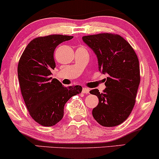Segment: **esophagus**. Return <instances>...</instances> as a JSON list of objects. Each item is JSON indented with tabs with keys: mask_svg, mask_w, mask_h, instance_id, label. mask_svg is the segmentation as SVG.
Instances as JSON below:
<instances>
[{
	"mask_svg": "<svg viewBox=\"0 0 159 159\" xmlns=\"http://www.w3.org/2000/svg\"><path fill=\"white\" fill-rule=\"evenodd\" d=\"M82 92L84 93H86V94H88L89 93V89H88L87 87H84L83 89H82Z\"/></svg>",
	"mask_w": 159,
	"mask_h": 159,
	"instance_id": "esophagus-1",
	"label": "esophagus"
}]
</instances>
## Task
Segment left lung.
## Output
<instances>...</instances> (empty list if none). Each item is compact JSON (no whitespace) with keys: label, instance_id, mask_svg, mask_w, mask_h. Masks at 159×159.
Wrapping results in <instances>:
<instances>
[{"label":"left lung","instance_id":"obj_1","mask_svg":"<svg viewBox=\"0 0 159 159\" xmlns=\"http://www.w3.org/2000/svg\"><path fill=\"white\" fill-rule=\"evenodd\" d=\"M82 39L96 55L99 71L108 75L102 93L98 89L89 92L99 100L93 110V118L104 127L119 125L130 115L140 84L136 53L118 35L101 33L84 36Z\"/></svg>","mask_w":159,"mask_h":159}]
</instances>
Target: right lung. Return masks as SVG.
Masks as SVG:
<instances>
[{
	"label": "right lung",
	"mask_w": 159,
	"mask_h": 159,
	"mask_svg": "<svg viewBox=\"0 0 159 159\" xmlns=\"http://www.w3.org/2000/svg\"><path fill=\"white\" fill-rule=\"evenodd\" d=\"M72 38L62 35L36 38L26 46L19 60L18 76L23 98L31 117L42 126L58 123L64 116L65 104L82 91L81 86L64 87L51 77L55 67V48Z\"/></svg>",
	"instance_id": "right-lung-1"
}]
</instances>
